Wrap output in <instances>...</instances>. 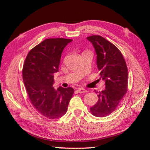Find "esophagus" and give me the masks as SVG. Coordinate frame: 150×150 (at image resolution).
<instances>
[{
    "instance_id": "1",
    "label": "esophagus",
    "mask_w": 150,
    "mask_h": 150,
    "mask_svg": "<svg viewBox=\"0 0 150 150\" xmlns=\"http://www.w3.org/2000/svg\"><path fill=\"white\" fill-rule=\"evenodd\" d=\"M77 92L79 93H85L87 92V91L85 90V88H79L77 89Z\"/></svg>"
}]
</instances>
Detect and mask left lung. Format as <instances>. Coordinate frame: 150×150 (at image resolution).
Here are the masks:
<instances>
[{
    "label": "left lung",
    "mask_w": 150,
    "mask_h": 150,
    "mask_svg": "<svg viewBox=\"0 0 150 150\" xmlns=\"http://www.w3.org/2000/svg\"><path fill=\"white\" fill-rule=\"evenodd\" d=\"M96 54V65L100 79L105 81L106 87L98 93V100L90 109L96 117H105L116 110L128 88V68L120 51L100 35L87 38Z\"/></svg>",
    "instance_id": "left-lung-1"
}]
</instances>
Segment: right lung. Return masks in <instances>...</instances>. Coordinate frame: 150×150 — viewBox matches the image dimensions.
<instances>
[{
    "label": "right lung",
    "mask_w": 150,
    "mask_h": 150,
    "mask_svg": "<svg viewBox=\"0 0 150 150\" xmlns=\"http://www.w3.org/2000/svg\"><path fill=\"white\" fill-rule=\"evenodd\" d=\"M72 40L46 39L30 51L25 59L22 76L29 99L35 110L45 117L56 119L66 113L74 89H55L54 73L59 71L63 49Z\"/></svg>",
    "instance_id": "obj_1"
}]
</instances>
